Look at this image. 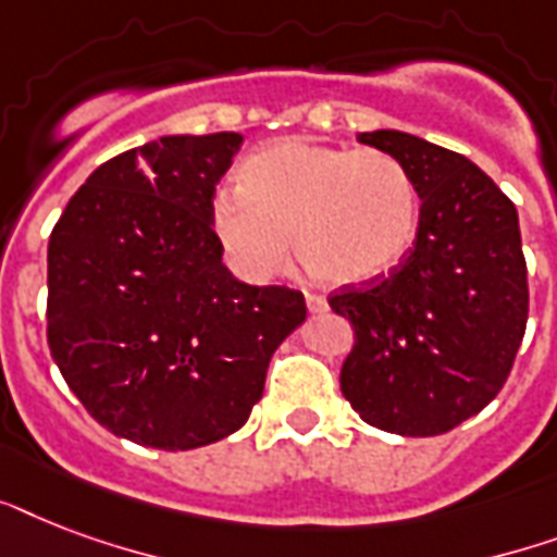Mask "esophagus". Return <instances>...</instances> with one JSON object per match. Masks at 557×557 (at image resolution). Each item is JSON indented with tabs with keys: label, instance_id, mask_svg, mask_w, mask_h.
Segmentation results:
<instances>
[{
	"label": "esophagus",
	"instance_id": "1",
	"mask_svg": "<svg viewBox=\"0 0 557 557\" xmlns=\"http://www.w3.org/2000/svg\"><path fill=\"white\" fill-rule=\"evenodd\" d=\"M306 306H309V312L312 314H321L330 309V304H326V297L314 295V292H306Z\"/></svg>",
	"mask_w": 557,
	"mask_h": 557
}]
</instances>
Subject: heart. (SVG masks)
<instances>
[{"label":"heart","instance_id":"1","mask_svg":"<svg viewBox=\"0 0 557 557\" xmlns=\"http://www.w3.org/2000/svg\"><path fill=\"white\" fill-rule=\"evenodd\" d=\"M419 225L413 178L381 150L265 144L222 190L210 227L243 277L269 280L288 260L292 236L312 277L330 286L379 280L405 257Z\"/></svg>","mask_w":557,"mask_h":557}]
</instances>
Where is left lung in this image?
Listing matches in <instances>:
<instances>
[{"mask_svg": "<svg viewBox=\"0 0 557 557\" xmlns=\"http://www.w3.org/2000/svg\"><path fill=\"white\" fill-rule=\"evenodd\" d=\"M358 141L407 170L422 208L413 248L387 277L330 297L356 330L341 393L379 431L436 436L500 393L527 332L518 210L459 152L398 129Z\"/></svg>", "mask_w": 557, "mask_h": 557, "instance_id": "8db88e82", "label": "left lung"}]
</instances>
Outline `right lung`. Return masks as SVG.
<instances>
[{"label": "right lung", "mask_w": 557, "mask_h": 557, "mask_svg": "<svg viewBox=\"0 0 557 557\" xmlns=\"http://www.w3.org/2000/svg\"><path fill=\"white\" fill-rule=\"evenodd\" d=\"M239 133L161 135L100 164L48 239V349L103 428L159 450L239 431L306 321L222 262L210 208Z\"/></svg>", "instance_id": "1"}]
</instances>
